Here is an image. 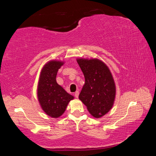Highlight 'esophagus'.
Listing matches in <instances>:
<instances>
[{
	"label": "esophagus",
	"instance_id": "1",
	"mask_svg": "<svg viewBox=\"0 0 156 156\" xmlns=\"http://www.w3.org/2000/svg\"><path fill=\"white\" fill-rule=\"evenodd\" d=\"M74 96H75V97L76 98H78V96H79V91H76L75 92V94H74Z\"/></svg>",
	"mask_w": 156,
	"mask_h": 156
}]
</instances>
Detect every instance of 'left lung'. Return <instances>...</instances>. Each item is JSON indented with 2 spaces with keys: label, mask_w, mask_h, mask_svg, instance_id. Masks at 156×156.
<instances>
[{
  "label": "left lung",
  "mask_w": 156,
  "mask_h": 156,
  "mask_svg": "<svg viewBox=\"0 0 156 156\" xmlns=\"http://www.w3.org/2000/svg\"><path fill=\"white\" fill-rule=\"evenodd\" d=\"M85 83L79 99L95 118H100L112 109L115 100V86L107 66L98 59H78Z\"/></svg>",
  "instance_id": "obj_1"
}]
</instances>
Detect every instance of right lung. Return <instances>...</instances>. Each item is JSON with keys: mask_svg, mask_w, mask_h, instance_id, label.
Listing matches in <instances>:
<instances>
[{"mask_svg": "<svg viewBox=\"0 0 156 156\" xmlns=\"http://www.w3.org/2000/svg\"><path fill=\"white\" fill-rule=\"evenodd\" d=\"M63 62L52 60L41 71L38 86V98L42 109L52 118L60 117L65 112L73 96L69 94L56 82V75Z\"/></svg>", "mask_w": 156, "mask_h": 156, "instance_id": "add662e5", "label": "right lung"}]
</instances>
